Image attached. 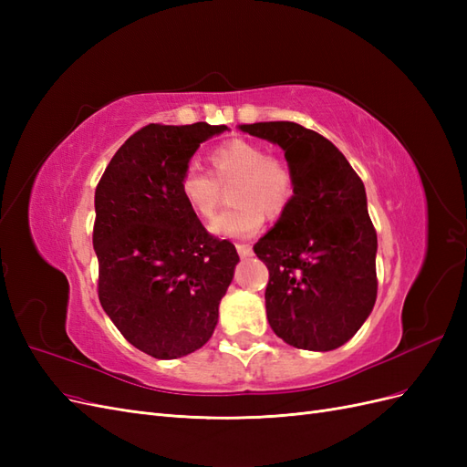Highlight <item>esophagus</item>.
Masks as SVG:
<instances>
[{
	"label": "esophagus",
	"instance_id": "obj_1",
	"mask_svg": "<svg viewBox=\"0 0 467 467\" xmlns=\"http://www.w3.org/2000/svg\"><path fill=\"white\" fill-rule=\"evenodd\" d=\"M235 249H237V253H239V257H244V259H247V257H251V255H253V247H251V245L237 244V245H235Z\"/></svg>",
	"mask_w": 467,
	"mask_h": 467
}]
</instances>
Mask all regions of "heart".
Masks as SVG:
<instances>
[{
    "instance_id": "heart-1",
    "label": "heart",
    "mask_w": 467,
    "mask_h": 467,
    "mask_svg": "<svg viewBox=\"0 0 467 467\" xmlns=\"http://www.w3.org/2000/svg\"><path fill=\"white\" fill-rule=\"evenodd\" d=\"M212 175L189 163L179 177V196L196 218H214L222 201V185L235 179L230 191L234 208L225 210L210 230L216 235L245 239L255 235L265 223L264 210L278 216L294 196V173L286 161L266 155L265 148L247 140H230L208 153Z\"/></svg>"
}]
</instances>
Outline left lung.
I'll return each instance as SVG.
<instances>
[{
    "label": "left lung",
    "mask_w": 467,
    "mask_h": 467,
    "mask_svg": "<svg viewBox=\"0 0 467 467\" xmlns=\"http://www.w3.org/2000/svg\"><path fill=\"white\" fill-rule=\"evenodd\" d=\"M239 130L285 150L296 185L290 206L253 247L268 268L266 319L296 348H338L362 327L378 292V237L364 182L327 138L300 124Z\"/></svg>",
    "instance_id": "8db88e82"
}]
</instances>
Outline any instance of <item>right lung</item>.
Masks as SVG:
<instances>
[{
  "instance_id": "right-lung-1",
  "label": "right lung",
  "mask_w": 467,
  "mask_h": 467,
  "mask_svg": "<svg viewBox=\"0 0 467 467\" xmlns=\"http://www.w3.org/2000/svg\"><path fill=\"white\" fill-rule=\"evenodd\" d=\"M228 126L148 124L112 155L95 191L99 300L122 337L161 360L208 343L239 263L179 196L194 151Z\"/></svg>"
}]
</instances>
